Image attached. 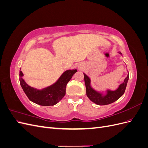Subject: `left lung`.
<instances>
[{
	"label": "left lung",
	"mask_w": 148,
	"mask_h": 148,
	"mask_svg": "<svg viewBox=\"0 0 148 148\" xmlns=\"http://www.w3.org/2000/svg\"><path fill=\"white\" fill-rule=\"evenodd\" d=\"M120 54H122V53H120ZM128 78L129 73L126 78L124 80V82L120 85L117 89H116L115 91L108 90L107 91L106 95L102 96V94L97 92L91 87L90 79H89L87 75L84 73V79L85 85H86V95L89 99L97 105L102 106L111 104V103L118 100L123 95L125 89H126L127 87Z\"/></svg>",
	"instance_id": "obj_1"
}]
</instances>
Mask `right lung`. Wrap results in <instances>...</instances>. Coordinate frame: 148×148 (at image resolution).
<instances>
[{
	"instance_id": "add662e5",
	"label": "right lung",
	"mask_w": 148,
	"mask_h": 148,
	"mask_svg": "<svg viewBox=\"0 0 148 148\" xmlns=\"http://www.w3.org/2000/svg\"><path fill=\"white\" fill-rule=\"evenodd\" d=\"M77 71V70H66L55 84L44 88L42 90H39L28 86L25 83L22 78L23 74L20 70V83L26 95L31 101L43 106H53L64 97L66 84Z\"/></svg>"
}]
</instances>
